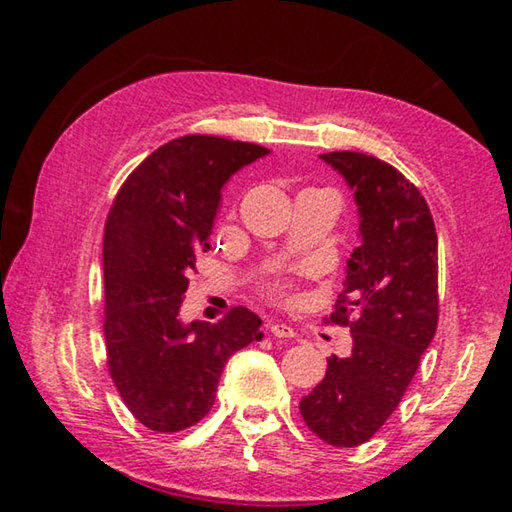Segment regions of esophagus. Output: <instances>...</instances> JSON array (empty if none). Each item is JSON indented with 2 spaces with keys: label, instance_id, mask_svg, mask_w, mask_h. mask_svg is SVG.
<instances>
[{
  "label": "esophagus",
  "instance_id": "esophagus-1",
  "mask_svg": "<svg viewBox=\"0 0 512 512\" xmlns=\"http://www.w3.org/2000/svg\"><path fill=\"white\" fill-rule=\"evenodd\" d=\"M268 332H271L273 336H277V339H293L296 336V332H293V327L284 325V323H268Z\"/></svg>",
  "mask_w": 512,
  "mask_h": 512
}]
</instances>
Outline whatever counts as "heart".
I'll return each instance as SVG.
<instances>
[{"label": "heart", "mask_w": 512, "mask_h": 512, "mask_svg": "<svg viewBox=\"0 0 512 512\" xmlns=\"http://www.w3.org/2000/svg\"><path fill=\"white\" fill-rule=\"evenodd\" d=\"M268 289H271L273 293H282V284H280V282H273L271 287H268Z\"/></svg>", "instance_id": "obj_1"}]
</instances>
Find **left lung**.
<instances>
[{"label":"left lung","instance_id":"obj_1","mask_svg":"<svg viewBox=\"0 0 512 512\" xmlns=\"http://www.w3.org/2000/svg\"><path fill=\"white\" fill-rule=\"evenodd\" d=\"M354 189L361 246L325 325L350 327V357L327 372L300 413L332 447L368 443L402 402L438 327V235L429 205L393 164L357 151L320 155Z\"/></svg>","mask_w":512,"mask_h":512}]
</instances>
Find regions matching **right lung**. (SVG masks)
<instances>
[{
  "label": "right lung",
  "instance_id": "1",
  "mask_svg": "<svg viewBox=\"0 0 512 512\" xmlns=\"http://www.w3.org/2000/svg\"><path fill=\"white\" fill-rule=\"evenodd\" d=\"M268 149L185 135L155 149L124 180L103 235L108 372L146 429L176 433L210 413L225 363L262 339L259 320L232 307L219 323L178 318L196 257L210 250L221 187Z\"/></svg>",
  "mask_w": 512,
  "mask_h": 512
}]
</instances>
